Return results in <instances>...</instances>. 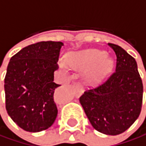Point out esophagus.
Returning <instances> with one entry per match:
<instances>
[{"label":"esophagus","mask_w":146,"mask_h":146,"mask_svg":"<svg viewBox=\"0 0 146 146\" xmlns=\"http://www.w3.org/2000/svg\"><path fill=\"white\" fill-rule=\"evenodd\" d=\"M74 92L76 94V97H79L80 95H81L82 89H81V87H80V86L79 84H76V85L74 86Z\"/></svg>","instance_id":"obj_1"}]
</instances>
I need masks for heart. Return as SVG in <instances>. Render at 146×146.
<instances>
[{"label": "heart", "instance_id": "b5f03b06", "mask_svg": "<svg viewBox=\"0 0 146 146\" xmlns=\"http://www.w3.org/2000/svg\"><path fill=\"white\" fill-rule=\"evenodd\" d=\"M69 65L79 71L86 70L84 79L89 84H93L102 80L111 69V61L105 56L103 51L87 49L67 57ZM63 66V63H61Z\"/></svg>", "mask_w": 146, "mask_h": 146}]
</instances>
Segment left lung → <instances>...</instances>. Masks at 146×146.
Returning <instances> with one entry per match:
<instances>
[{
	"mask_svg": "<svg viewBox=\"0 0 146 146\" xmlns=\"http://www.w3.org/2000/svg\"><path fill=\"white\" fill-rule=\"evenodd\" d=\"M108 46L116 54L115 72L100 86L86 91L80 102L93 128L114 136L126 131L139 118L143 84L135 59L118 45Z\"/></svg>",
	"mask_w": 146,
	"mask_h": 146,
	"instance_id": "8db88e82",
	"label": "left lung"
}]
</instances>
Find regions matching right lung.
<instances>
[{"label":"right lung","instance_id":"obj_1","mask_svg":"<svg viewBox=\"0 0 146 146\" xmlns=\"http://www.w3.org/2000/svg\"><path fill=\"white\" fill-rule=\"evenodd\" d=\"M63 45L60 41L38 42L10 59L4 80L6 109L13 121L27 131H44L56 119L54 93L60 85L54 79Z\"/></svg>","mask_w":146,"mask_h":146}]
</instances>
